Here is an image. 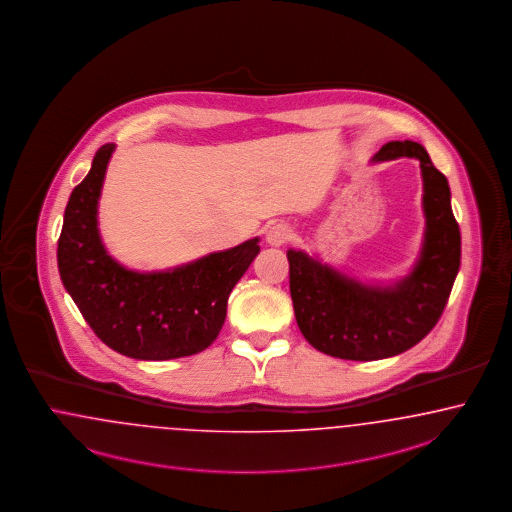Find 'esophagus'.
Returning a JSON list of instances; mask_svg holds the SVG:
<instances>
[{
    "label": "esophagus",
    "instance_id": "obj_1",
    "mask_svg": "<svg viewBox=\"0 0 512 512\" xmlns=\"http://www.w3.org/2000/svg\"><path fill=\"white\" fill-rule=\"evenodd\" d=\"M293 238V230L287 223H274L266 230V244L272 247H282Z\"/></svg>",
    "mask_w": 512,
    "mask_h": 512
}]
</instances>
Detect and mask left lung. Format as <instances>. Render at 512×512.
<instances>
[{"mask_svg": "<svg viewBox=\"0 0 512 512\" xmlns=\"http://www.w3.org/2000/svg\"><path fill=\"white\" fill-rule=\"evenodd\" d=\"M415 158L423 179L425 232L406 276L362 282L301 249H287L295 320L316 350L343 360H383L415 347L436 326L461 265V232L448 179L413 141H390L373 162Z\"/></svg>", "mask_w": 512, "mask_h": 512, "instance_id": "1", "label": "left lung"}]
</instances>
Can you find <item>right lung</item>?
<instances>
[{
	"mask_svg": "<svg viewBox=\"0 0 512 512\" xmlns=\"http://www.w3.org/2000/svg\"><path fill=\"white\" fill-rule=\"evenodd\" d=\"M116 150L99 148L66 205L57 261L62 286L104 345L135 360H171L209 347L226 318L228 295L259 255V238L186 265L141 272L104 247L99 200Z\"/></svg>",
	"mask_w": 512,
	"mask_h": 512,
	"instance_id": "right-lung-1",
	"label": "right lung"
}]
</instances>
